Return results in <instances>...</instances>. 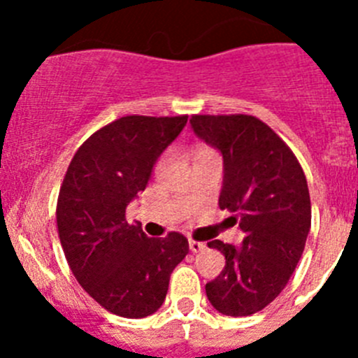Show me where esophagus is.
Listing matches in <instances>:
<instances>
[{
    "mask_svg": "<svg viewBox=\"0 0 358 358\" xmlns=\"http://www.w3.org/2000/svg\"><path fill=\"white\" fill-rule=\"evenodd\" d=\"M188 243H189V251H192V252H201V251H204V249H206V243L197 242V240L189 238Z\"/></svg>",
    "mask_w": 358,
    "mask_h": 358,
    "instance_id": "34e87169",
    "label": "esophagus"
}]
</instances>
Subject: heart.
I'll use <instances>...</instances> for the list:
<instances>
[{"instance_id":"b5f03b06","label":"heart","mask_w":358,"mask_h":358,"mask_svg":"<svg viewBox=\"0 0 358 358\" xmlns=\"http://www.w3.org/2000/svg\"><path fill=\"white\" fill-rule=\"evenodd\" d=\"M206 152H210V150H208V148H199V150H197V154H195V157H197V156H201V154H206Z\"/></svg>"}]
</instances>
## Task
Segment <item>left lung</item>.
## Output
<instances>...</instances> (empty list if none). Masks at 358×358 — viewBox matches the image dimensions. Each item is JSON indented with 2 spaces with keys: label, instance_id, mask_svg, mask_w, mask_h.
I'll return each instance as SVG.
<instances>
[{
  "label": "left lung",
  "instance_id": "obj_1",
  "mask_svg": "<svg viewBox=\"0 0 358 358\" xmlns=\"http://www.w3.org/2000/svg\"><path fill=\"white\" fill-rule=\"evenodd\" d=\"M189 125L222 154L218 206L235 213L243 233L238 245L208 242L226 265L206 283V296L224 315L256 314L285 289L305 249L312 220L306 177L285 141L255 116L195 115Z\"/></svg>",
  "mask_w": 358,
  "mask_h": 358
}]
</instances>
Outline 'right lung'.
Wrapping results in <instances>:
<instances>
[{"label": "right lung", "instance_id": "1", "mask_svg": "<svg viewBox=\"0 0 358 358\" xmlns=\"http://www.w3.org/2000/svg\"><path fill=\"white\" fill-rule=\"evenodd\" d=\"M186 122L188 116H123L109 123L82 143L59 192L57 227L69 268L94 301L120 317L154 314L170 274L188 255L179 233L148 238L140 224L125 220Z\"/></svg>", "mask_w": 358, "mask_h": 358}]
</instances>
